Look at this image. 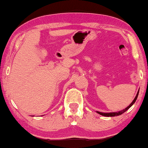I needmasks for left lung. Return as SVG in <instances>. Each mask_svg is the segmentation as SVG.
<instances>
[{"mask_svg": "<svg viewBox=\"0 0 148 148\" xmlns=\"http://www.w3.org/2000/svg\"><path fill=\"white\" fill-rule=\"evenodd\" d=\"M139 91L137 92V94L136 95V96H135V98H134V100H133V102L131 103V104L129 105V106H127L126 108L123 109V110H121V111H119V112H98V111H97V112L98 113V114H100L101 115H102V116H119V115H121L124 113L125 112H126V111L128 110V109L130 108V107L132 106V105L134 104L135 102V101H136L137 98V96H138V94H139Z\"/></svg>", "mask_w": 148, "mask_h": 148, "instance_id": "obj_1", "label": "left lung"}]
</instances>
